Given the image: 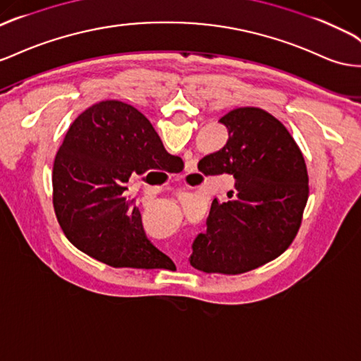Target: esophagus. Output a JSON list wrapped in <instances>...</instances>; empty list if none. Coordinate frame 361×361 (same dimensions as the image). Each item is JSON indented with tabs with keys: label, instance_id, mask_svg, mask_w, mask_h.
<instances>
[{
	"label": "esophagus",
	"instance_id": "1",
	"mask_svg": "<svg viewBox=\"0 0 361 361\" xmlns=\"http://www.w3.org/2000/svg\"><path fill=\"white\" fill-rule=\"evenodd\" d=\"M187 169L192 171L194 169H196V162H192V161H191V162H188V165H187Z\"/></svg>",
	"mask_w": 361,
	"mask_h": 361
}]
</instances>
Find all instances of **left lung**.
<instances>
[{
	"label": "left lung",
	"instance_id": "left-lung-1",
	"mask_svg": "<svg viewBox=\"0 0 361 361\" xmlns=\"http://www.w3.org/2000/svg\"><path fill=\"white\" fill-rule=\"evenodd\" d=\"M229 140L199 161L208 176L235 178V199H214L207 232L192 243L190 264L204 274L238 275L278 258L299 231L308 200L307 165L286 126L259 108L221 116Z\"/></svg>",
	"mask_w": 361,
	"mask_h": 361
}]
</instances>
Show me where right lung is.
<instances>
[{"label": "right lung", "instance_id": "right-lung-1", "mask_svg": "<svg viewBox=\"0 0 361 361\" xmlns=\"http://www.w3.org/2000/svg\"><path fill=\"white\" fill-rule=\"evenodd\" d=\"M173 157L133 106L100 102L68 129L53 165V207L73 245L112 267L159 269L167 255L145 237L141 212L123 194L130 178Z\"/></svg>", "mask_w": 361, "mask_h": 361}]
</instances>
